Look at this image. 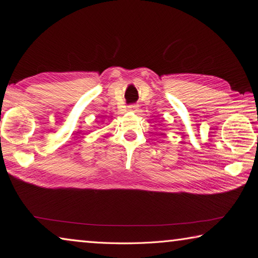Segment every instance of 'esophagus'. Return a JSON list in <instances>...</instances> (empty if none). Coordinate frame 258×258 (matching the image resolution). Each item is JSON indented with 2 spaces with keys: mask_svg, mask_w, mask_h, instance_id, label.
<instances>
[{
  "mask_svg": "<svg viewBox=\"0 0 258 258\" xmlns=\"http://www.w3.org/2000/svg\"><path fill=\"white\" fill-rule=\"evenodd\" d=\"M128 108H129V110H137V109H138V106H137V105H130Z\"/></svg>",
  "mask_w": 258,
  "mask_h": 258,
  "instance_id": "esophagus-1",
  "label": "esophagus"
}]
</instances>
